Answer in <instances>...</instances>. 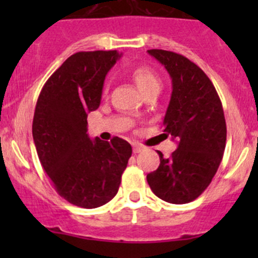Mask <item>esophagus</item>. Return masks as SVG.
Returning <instances> with one entry per match:
<instances>
[{
  "label": "esophagus",
  "instance_id": "1",
  "mask_svg": "<svg viewBox=\"0 0 258 258\" xmlns=\"http://www.w3.org/2000/svg\"><path fill=\"white\" fill-rule=\"evenodd\" d=\"M142 150H144V146H141L139 144H134V152L135 153H140Z\"/></svg>",
  "mask_w": 258,
  "mask_h": 258
}]
</instances>
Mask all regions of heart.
<instances>
[{"instance_id": "obj_1", "label": "heart", "mask_w": 258, "mask_h": 258, "mask_svg": "<svg viewBox=\"0 0 258 258\" xmlns=\"http://www.w3.org/2000/svg\"><path fill=\"white\" fill-rule=\"evenodd\" d=\"M130 75H131L132 80L136 82V85L139 86V88L145 95L150 91L160 90V79L156 75V72L147 64L134 66L130 70Z\"/></svg>"}]
</instances>
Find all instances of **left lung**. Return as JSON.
<instances>
[{
    "label": "left lung",
    "instance_id": "8db88e82",
    "mask_svg": "<svg viewBox=\"0 0 258 258\" xmlns=\"http://www.w3.org/2000/svg\"><path fill=\"white\" fill-rule=\"evenodd\" d=\"M172 79V95L163 119V137L178 141L170 157L160 155V166L148 173L153 194L170 204L196 200L217 172L226 146L222 103L207 75L182 54L148 49Z\"/></svg>",
    "mask_w": 258,
    "mask_h": 258
}]
</instances>
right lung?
<instances>
[{"label":"right lung","mask_w":258,"mask_h":258,"mask_svg":"<svg viewBox=\"0 0 258 258\" xmlns=\"http://www.w3.org/2000/svg\"><path fill=\"white\" fill-rule=\"evenodd\" d=\"M117 51L77 52L46 81L36 103L32 136L38 158L61 197L96 209L116 196L132 155L124 140L87 135V114L97 110Z\"/></svg>","instance_id":"obj_1"}]
</instances>
